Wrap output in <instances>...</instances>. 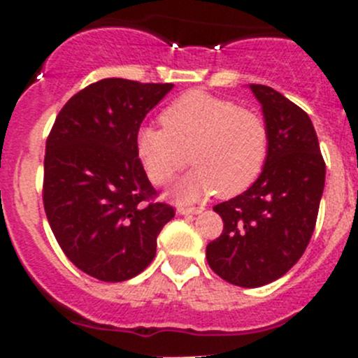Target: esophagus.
<instances>
[{
    "label": "esophagus",
    "mask_w": 358,
    "mask_h": 358,
    "mask_svg": "<svg viewBox=\"0 0 358 358\" xmlns=\"http://www.w3.org/2000/svg\"><path fill=\"white\" fill-rule=\"evenodd\" d=\"M202 208H194V206H183V204H178L176 206V213L178 215H197V213H201Z\"/></svg>",
    "instance_id": "34e87169"
}]
</instances>
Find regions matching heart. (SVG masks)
<instances>
[{
    "label": "heart",
    "mask_w": 358,
    "mask_h": 358,
    "mask_svg": "<svg viewBox=\"0 0 358 358\" xmlns=\"http://www.w3.org/2000/svg\"><path fill=\"white\" fill-rule=\"evenodd\" d=\"M164 128L138 131L136 150L154 185H168L190 161L196 168L176 187L182 201L218 190L232 197L249 189L268 156V126L255 110L194 90L161 114Z\"/></svg>",
    "instance_id": "obj_1"
}]
</instances>
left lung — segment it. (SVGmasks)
<instances>
[{
	"label": "left lung",
	"mask_w": 358,
	"mask_h": 358,
	"mask_svg": "<svg viewBox=\"0 0 358 358\" xmlns=\"http://www.w3.org/2000/svg\"><path fill=\"white\" fill-rule=\"evenodd\" d=\"M268 126L262 175L234 199L216 204L223 232L206 248L216 275L241 287L282 277L301 258L315 230L326 162L308 114L282 93L249 85Z\"/></svg>",
	"instance_id": "1"
}]
</instances>
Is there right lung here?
<instances>
[{
  "label": "right lung",
  "mask_w": 358,
  "mask_h": 358,
  "mask_svg": "<svg viewBox=\"0 0 358 358\" xmlns=\"http://www.w3.org/2000/svg\"><path fill=\"white\" fill-rule=\"evenodd\" d=\"M171 88L100 79L69 99L46 138V218L64 255L103 282L143 272L175 216L157 201L136 150L140 124Z\"/></svg>",
  "instance_id": "right-lung-1"
}]
</instances>
